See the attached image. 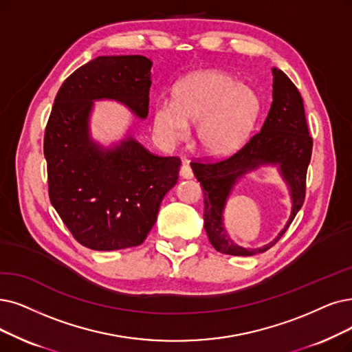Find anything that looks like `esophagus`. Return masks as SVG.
<instances>
[{"label": "esophagus", "mask_w": 352, "mask_h": 352, "mask_svg": "<svg viewBox=\"0 0 352 352\" xmlns=\"http://www.w3.org/2000/svg\"><path fill=\"white\" fill-rule=\"evenodd\" d=\"M180 177L182 179H192L193 177L192 168L188 164H184V166L180 167Z\"/></svg>", "instance_id": "1"}]
</instances>
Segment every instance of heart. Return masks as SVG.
Instances as JSON below:
<instances>
[{"instance_id": "b5f03b06", "label": "heart", "mask_w": 352, "mask_h": 352, "mask_svg": "<svg viewBox=\"0 0 352 352\" xmlns=\"http://www.w3.org/2000/svg\"><path fill=\"white\" fill-rule=\"evenodd\" d=\"M260 109V96L252 87L222 70H201L176 83L172 102L154 104L153 127L162 142L175 144L189 135V124L198 122L201 148L225 156L245 142Z\"/></svg>"}]
</instances>
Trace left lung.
<instances>
[{
    "mask_svg": "<svg viewBox=\"0 0 352 352\" xmlns=\"http://www.w3.org/2000/svg\"><path fill=\"white\" fill-rule=\"evenodd\" d=\"M273 72V102L261 130L232 156L218 162L192 163L195 177L201 182L205 212V231L214 248L230 256H254L273 247L299 212L305 201L306 172L312 154L305 107L300 92L287 75L277 67ZM261 166H274L291 193V217L269 245L245 249L235 245L223 223L224 206L238 181Z\"/></svg>",
    "mask_w": 352,
    "mask_h": 352,
    "instance_id": "obj_1",
    "label": "left lung"
}]
</instances>
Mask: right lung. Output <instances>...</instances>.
Wrapping results in <instances>:
<instances>
[{"mask_svg": "<svg viewBox=\"0 0 352 352\" xmlns=\"http://www.w3.org/2000/svg\"><path fill=\"white\" fill-rule=\"evenodd\" d=\"M151 66L140 54L100 56L76 69L54 98L45 133L50 202L76 240L95 251L142 244L179 177L177 157L154 156L130 130L109 146L91 133L96 101L147 118Z\"/></svg>", "mask_w": 352, "mask_h": 352, "instance_id": "obj_1", "label": "right lung"}]
</instances>
